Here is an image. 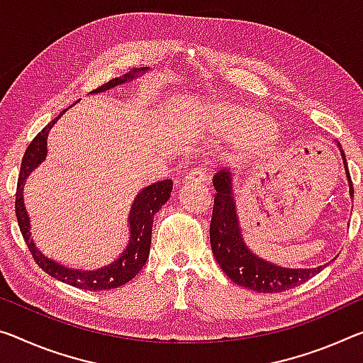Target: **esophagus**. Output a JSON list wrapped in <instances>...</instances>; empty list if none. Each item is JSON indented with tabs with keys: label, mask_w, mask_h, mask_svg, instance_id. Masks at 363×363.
Masks as SVG:
<instances>
[{
	"label": "esophagus",
	"mask_w": 363,
	"mask_h": 363,
	"mask_svg": "<svg viewBox=\"0 0 363 363\" xmlns=\"http://www.w3.org/2000/svg\"><path fill=\"white\" fill-rule=\"evenodd\" d=\"M206 179H208V172L203 166H199V168L189 171L186 174L187 182H206Z\"/></svg>",
	"instance_id": "1"
}]
</instances>
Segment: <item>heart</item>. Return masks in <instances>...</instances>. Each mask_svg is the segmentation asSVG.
<instances>
[{
    "instance_id": "b5f03b06",
    "label": "heart",
    "mask_w": 363,
    "mask_h": 363,
    "mask_svg": "<svg viewBox=\"0 0 363 363\" xmlns=\"http://www.w3.org/2000/svg\"><path fill=\"white\" fill-rule=\"evenodd\" d=\"M221 130L235 139V157L240 161H257L273 150L278 139L274 124L255 108L239 103L218 106Z\"/></svg>"
}]
</instances>
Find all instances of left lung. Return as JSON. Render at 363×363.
Instances as JSON below:
<instances>
[{
	"instance_id": "obj_1",
	"label": "left lung",
	"mask_w": 363,
	"mask_h": 363,
	"mask_svg": "<svg viewBox=\"0 0 363 363\" xmlns=\"http://www.w3.org/2000/svg\"><path fill=\"white\" fill-rule=\"evenodd\" d=\"M337 147L344 160L350 195H354L346 155L342 152L341 143H337ZM213 186L216 189V194L210 223V244L218 264L233 283L255 292H263V294H269V292L274 294V292H283L298 284H303L325 268H281L252 254L245 247L242 235H240L231 192V179H229L228 172H216V176L213 177Z\"/></svg>"
}]
</instances>
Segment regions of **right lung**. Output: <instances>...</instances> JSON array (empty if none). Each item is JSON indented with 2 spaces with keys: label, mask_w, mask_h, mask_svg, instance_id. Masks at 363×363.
Wrapping results in <instances>:
<instances>
[{
  "label": "right lung",
  "mask_w": 363,
  "mask_h": 363,
  "mask_svg": "<svg viewBox=\"0 0 363 363\" xmlns=\"http://www.w3.org/2000/svg\"><path fill=\"white\" fill-rule=\"evenodd\" d=\"M139 71H145V69H134L129 74L124 76L111 79L109 82L103 84L101 87L95 89L94 94H100V91L109 90L111 87H116L119 84H124L128 79H134V76ZM66 111V109H65ZM62 111V113H65ZM61 113V114H62ZM61 114L56 119L51 121L50 124L38 132L35 139L30 142L27 147L21 163V172L19 179H17V191H16V216L17 223H19V229L24 238L26 244L30 250L33 260L38 264L43 272H47L51 278L60 279L62 283L71 284L74 287L85 291H105V289H116V287L123 286L130 281L134 276L140 272L145 264L148 254H150V242H152V226H153V216L166 200L169 199L172 191V181H160L155 182L152 186L143 189V191L137 195L134 205H132L129 223H130V242L128 249L119 257L116 262L108 264V267L96 269V272H79V269L65 268L56 262H51L50 258L45 257L40 252L33 240L30 239V233H28V216L24 208V199H22V189H24L26 177L37 168L47 157V137L50 129L53 124L61 118Z\"/></svg>",
  "instance_id": "right-lung-1"
}]
</instances>
